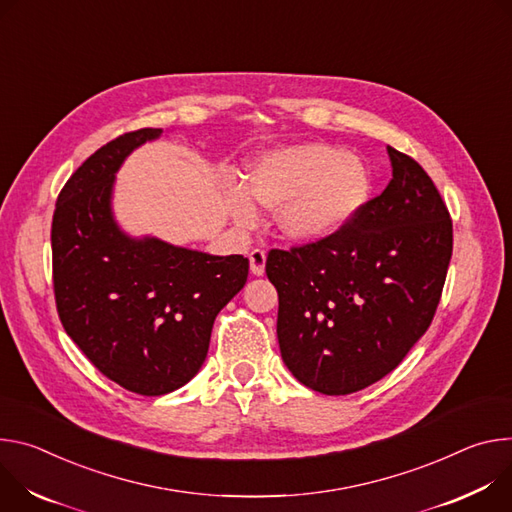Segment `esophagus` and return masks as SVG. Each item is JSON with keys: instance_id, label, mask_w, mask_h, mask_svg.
Wrapping results in <instances>:
<instances>
[{"instance_id": "1", "label": "esophagus", "mask_w": 512, "mask_h": 512, "mask_svg": "<svg viewBox=\"0 0 512 512\" xmlns=\"http://www.w3.org/2000/svg\"><path fill=\"white\" fill-rule=\"evenodd\" d=\"M264 268H266V254H264V250H260V248L252 250L250 252V272L254 276H262Z\"/></svg>"}]
</instances>
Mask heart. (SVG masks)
I'll use <instances>...</instances> for the list:
<instances>
[{"instance_id": "1", "label": "heart", "mask_w": 512, "mask_h": 512, "mask_svg": "<svg viewBox=\"0 0 512 512\" xmlns=\"http://www.w3.org/2000/svg\"><path fill=\"white\" fill-rule=\"evenodd\" d=\"M246 192L225 189V209L250 230L258 213L249 201L278 211V227L289 240L319 242L335 234L364 207L370 179L364 162L327 144H297L260 154L248 168Z\"/></svg>"}]
</instances>
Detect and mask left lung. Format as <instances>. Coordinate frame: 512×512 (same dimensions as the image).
<instances>
[{"label":"left lung","mask_w":512,"mask_h":512,"mask_svg":"<svg viewBox=\"0 0 512 512\" xmlns=\"http://www.w3.org/2000/svg\"><path fill=\"white\" fill-rule=\"evenodd\" d=\"M392 179L335 234L272 250L282 362L305 386L362 390L403 362L431 325L453 232L449 211L411 156L386 146Z\"/></svg>","instance_id":"obj_1"}]
</instances>
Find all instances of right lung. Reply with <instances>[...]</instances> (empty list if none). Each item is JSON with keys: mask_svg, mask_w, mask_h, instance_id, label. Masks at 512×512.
<instances>
[{"mask_svg": "<svg viewBox=\"0 0 512 512\" xmlns=\"http://www.w3.org/2000/svg\"><path fill=\"white\" fill-rule=\"evenodd\" d=\"M160 128L124 134L91 154L52 217L54 297L65 331L91 364L130 392L160 396L203 366L217 313L246 285L248 258L134 238L113 215L124 160Z\"/></svg>", "mask_w": 512, "mask_h": 512, "instance_id": "right-lung-1", "label": "right lung"}]
</instances>
